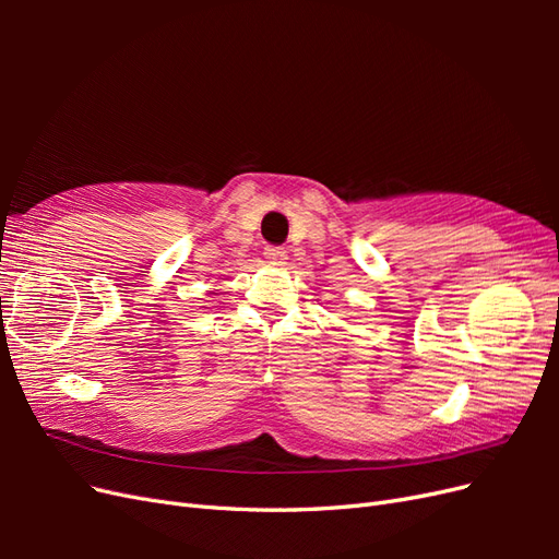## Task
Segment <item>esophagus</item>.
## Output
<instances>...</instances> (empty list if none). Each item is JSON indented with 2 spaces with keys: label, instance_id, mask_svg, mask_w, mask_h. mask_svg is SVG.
Masks as SVG:
<instances>
[{
  "label": "esophagus",
  "instance_id": "1",
  "mask_svg": "<svg viewBox=\"0 0 559 559\" xmlns=\"http://www.w3.org/2000/svg\"><path fill=\"white\" fill-rule=\"evenodd\" d=\"M263 257H265L267 263H273V265H284L286 263V251L282 247H265Z\"/></svg>",
  "mask_w": 559,
  "mask_h": 559
}]
</instances>
